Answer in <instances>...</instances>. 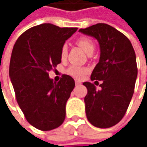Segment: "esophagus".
I'll return each mask as SVG.
<instances>
[{
	"instance_id": "1",
	"label": "esophagus",
	"mask_w": 147,
	"mask_h": 147,
	"mask_svg": "<svg viewBox=\"0 0 147 147\" xmlns=\"http://www.w3.org/2000/svg\"><path fill=\"white\" fill-rule=\"evenodd\" d=\"M75 84H76V85H79V84H80V82H78V81H75Z\"/></svg>"
}]
</instances>
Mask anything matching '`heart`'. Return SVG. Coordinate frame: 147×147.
<instances>
[{"instance_id": "heart-1", "label": "heart", "mask_w": 147, "mask_h": 147, "mask_svg": "<svg viewBox=\"0 0 147 147\" xmlns=\"http://www.w3.org/2000/svg\"><path fill=\"white\" fill-rule=\"evenodd\" d=\"M77 43L88 55L92 53L94 51V50H95V44L92 42V40H91L90 38H88V37L79 38L77 41ZM67 53H68L67 45L64 44L61 47V49H60V58H61L62 60L66 59ZM88 72H89V69H88V68L81 67V66H77V65H71L70 67L66 71L67 74H69V76L75 78V79H81V78H82L83 77L88 74Z\"/></svg>"}]
</instances>
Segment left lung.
Returning <instances> with one entry per match:
<instances>
[{
  "instance_id": "1",
  "label": "left lung",
  "mask_w": 147,
  "mask_h": 147,
  "mask_svg": "<svg viewBox=\"0 0 147 147\" xmlns=\"http://www.w3.org/2000/svg\"><path fill=\"white\" fill-rule=\"evenodd\" d=\"M79 32L96 38L100 48L91 80L102 81L101 89L83 82L88 89L84 98L87 118L96 127L115 126L123 118L134 92L138 76L134 49L124 34L106 24H96Z\"/></svg>"
}]
</instances>
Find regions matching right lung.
<instances>
[{"label":"right lung","instance_id":"add662e5","mask_svg":"<svg viewBox=\"0 0 147 147\" xmlns=\"http://www.w3.org/2000/svg\"><path fill=\"white\" fill-rule=\"evenodd\" d=\"M77 29L42 24L28 29L14 43L9 78L27 121L39 130H52L65 121L66 102L75 82L67 74L53 82L49 72L61 62V47Z\"/></svg>","mask_w":147,"mask_h":147}]
</instances>
